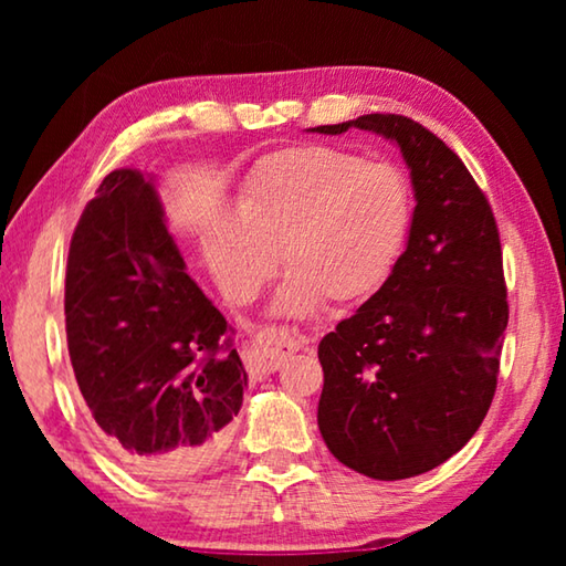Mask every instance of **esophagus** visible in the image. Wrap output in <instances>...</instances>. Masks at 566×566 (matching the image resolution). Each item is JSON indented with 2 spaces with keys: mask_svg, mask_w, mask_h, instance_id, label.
Segmentation results:
<instances>
[{
  "mask_svg": "<svg viewBox=\"0 0 566 566\" xmlns=\"http://www.w3.org/2000/svg\"><path fill=\"white\" fill-rule=\"evenodd\" d=\"M310 344V337H304L300 332H292L286 327H270L256 334L247 342L244 359L247 369L254 379H262L280 367L286 354L296 349H304Z\"/></svg>",
  "mask_w": 566,
  "mask_h": 566,
  "instance_id": "34e87169",
  "label": "esophagus"
}]
</instances>
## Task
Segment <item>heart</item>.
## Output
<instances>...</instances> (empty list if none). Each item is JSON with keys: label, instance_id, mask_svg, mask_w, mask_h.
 I'll return each mask as SVG.
<instances>
[{"label": "heart", "instance_id": "obj_1", "mask_svg": "<svg viewBox=\"0 0 566 566\" xmlns=\"http://www.w3.org/2000/svg\"><path fill=\"white\" fill-rule=\"evenodd\" d=\"M411 191L387 161L304 145L274 151L249 171L234 199V222L209 229L205 256L217 284L249 302L270 280L282 252L290 272L274 310L304 317L379 292L405 249Z\"/></svg>", "mask_w": 566, "mask_h": 566}]
</instances>
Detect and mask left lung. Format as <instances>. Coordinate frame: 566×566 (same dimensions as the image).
I'll list each match as a JSON object with an SVG mask.
<instances>
[{
    "instance_id": "1",
    "label": "left lung",
    "mask_w": 566,
    "mask_h": 566,
    "mask_svg": "<svg viewBox=\"0 0 566 566\" xmlns=\"http://www.w3.org/2000/svg\"><path fill=\"white\" fill-rule=\"evenodd\" d=\"M349 127L395 142L417 207L385 286L319 342L317 424L344 467L395 482L439 467L474 437L496 389L510 304L500 229L464 161L401 114L310 132Z\"/></svg>"
}]
</instances>
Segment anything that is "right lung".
Returning a JSON list of instances; mask_svg holds the SVG:
<instances>
[{"label":"right lung","mask_w":566,"mask_h":566,"mask_svg":"<svg viewBox=\"0 0 566 566\" xmlns=\"http://www.w3.org/2000/svg\"><path fill=\"white\" fill-rule=\"evenodd\" d=\"M64 317L76 385L124 464L179 479L219 457L247 371L142 171L114 169L84 207L66 256Z\"/></svg>","instance_id":"add662e5"}]
</instances>
